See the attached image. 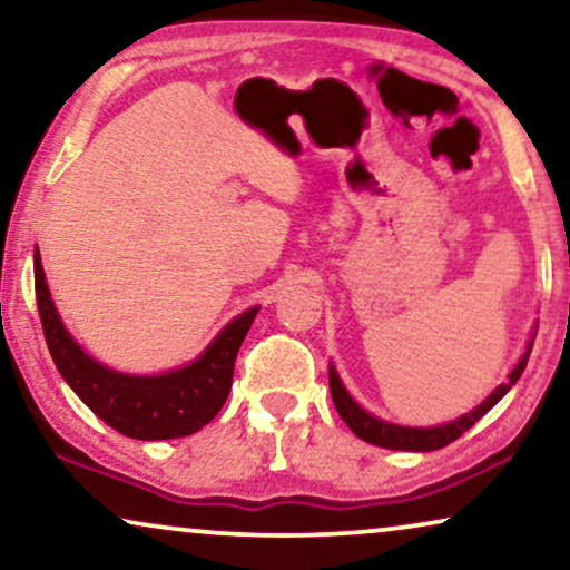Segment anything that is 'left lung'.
Listing matches in <instances>:
<instances>
[{
  "instance_id": "1",
  "label": "left lung",
  "mask_w": 570,
  "mask_h": 570,
  "mask_svg": "<svg viewBox=\"0 0 570 570\" xmlns=\"http://www.w3.org/2000/svg\"><path fill=\"white\" fill-rule=\"evenodd\" d=\"M532 337H534V334H532ZM532 342L534 340H529L527 353L521 355V361L517 363V368L511 371L509 381L498 386L495 392L490 394L485 402L478 404V407L470 412V415H462L459 420H454V423L435 425V428H404V425L384 423V420L368 415V412H365L361 404H357L353 396L347 394V389L342 386V381L337 376V371H334V365H330V389H332L334 407H337L340 417L345 420L350 431H353L357 439L373 443V446L396 449V451H435V449H443V446H449L451 441H456L459 435L470 431V428L478 423V420L485 415L488 410H493L495 404L503 400V394L509 392L513 384H517L519 376L527 368L529 353H532Z\"/></svg>"
}]
</instances>
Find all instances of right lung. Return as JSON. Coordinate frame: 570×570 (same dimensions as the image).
<instances>
[{
	"instance_id": "add662e5",
	"label": "right lung",
	"mask_w": 570,
	"mask_h": 570,
	"mask_svg": "<svg viewBox=\"0 0 570 570\" xmlns=\"http://www.w3.org/2000/svg\"><path fill=\"white\" fill-rule=\"evenodd\" d=\"M33 272L38 314L53 363L72 392L106 425L129 439L166 441L197 433L220 412L233 384L238 347L259 308L254 306L233 318L213 345L184 368L160 376H129L92 361L65 330L53 308L38 252L33 254Z\"/></svg>"
}]
</instances>
